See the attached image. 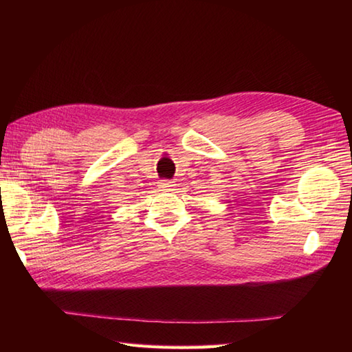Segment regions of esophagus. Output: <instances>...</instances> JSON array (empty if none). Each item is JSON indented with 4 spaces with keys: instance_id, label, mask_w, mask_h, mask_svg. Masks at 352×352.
Segmentation results:
<instances>
[{
    "instance_id": "1",
    "label": "esophagus",
    "mask_w": 352,
    "mask_h": 352,
    "mask_svg": "<svg viewBox=\"0 0 352 352\" xmlns=\"http://www.w3.org/2000/svg\"><path fill=\"white\" fill-rule=\"evenodd\" d=\"M159 188H160V190H172V188H174V183L172 182H168V180H162V182H159Z\"/></svg>"
}]
</instances>
